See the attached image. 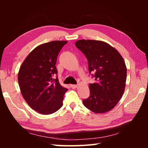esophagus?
Instances as JSON below:
<instances>
[{"mask_svg":"<svg viewBox=\"0 0 148 148\" xmlns=\"http://www.w3.org/2000/svg\"><path fill=\"white\" fill-rule=\"evenodd\" d=\"M71 87H72V89H75L77 87V85H71Z\"/></svg>","mask_w":148,"mask_h":148,"instance_id":"obj_1","label":"esophagus"}]
</instances>
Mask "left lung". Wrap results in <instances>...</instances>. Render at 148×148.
<instances>
[{"mask_svg":"<svg viewBox=\"0 0 148 148\" xmlns=\"http://www.w3.org/2000/svg\"><path fill=\"white\" fill-rule=\"evenodd\" d=\"M88 61L89 73H94L96 82L89 84L90 96L83 101L87 108L96 114L112 110L123 95L127 67L117 50L106 42L79 40L75 43Z\"/></svg>","mask_w":148,"mask_h":148,"instance_id":"obj_1","label":"left lung"}]
</instances>
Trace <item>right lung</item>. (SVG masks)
Returning <instances> with one entry per match:
<instances>
[{
    "instance_id": "right-lung-1",
    "label": "right lung",
    "mask_w": 148,
    "mask_h": 148,
    "mask_svg": "<svg viewBox=\"0 0 148 148\" xmlns=\"http://www.w3.org/2000/svg\"><path fill=\"white\" fill-rule=\"evenodd\" d=\"M67 41H51L40 45L24 60L18 72V83L23 99L39 114H53L62 106L66 88L59 84L57 58Z\"/></svg>"
}]
</instances>
